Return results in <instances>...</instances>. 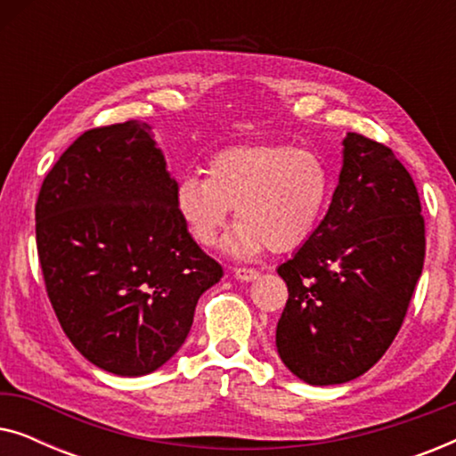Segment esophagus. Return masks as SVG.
Instances as JSON below:
<instances>
[{
    "mask_svg": "<svg viewBox=\"0 0 456 456\" xmlns=\"http://www.w3.org/2000/svg\"><path fill=\"white\" fill-rule=\"evenodd\" d=\"M234 278L240 280V282H253V280L259 278V272L253 270V267H234Z\"/></svg>",
    "mask_w": 456,
    "mask_h": 456,
    "instance_id": "obj_1",
    "label": "esophagus"
}]
</instances>
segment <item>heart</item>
<instances>
[{
  "instance_id": "b5f03b06",
  "label": "heart",
  "mask_w": 456,
  "mask_h": 456,
  "mask_svg": "<svg viewBox=\"0 0 456 456\" xmlns=\"http://www.w3.org/2000/svg\"><path fill=\"white\" fill-rule=\"evenodd\" d=\"M332 174L320 155L286 145H242L216 153L208 176L186 174L174 205L192 240L214 247L236 208L239 224L226 239L234 257L267 247L286 253L301 247L326 214Z\"/></svg>"
}]
</instances>
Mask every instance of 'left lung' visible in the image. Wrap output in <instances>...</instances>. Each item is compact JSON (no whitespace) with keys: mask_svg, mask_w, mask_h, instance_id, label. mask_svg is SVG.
Instances as JSON below:
<instances>
[{"mask_svg":"<svg viewBox=\"0 0 456 456\" xmlns=\"http://www.w3.org/2000/svg\"><path fill=\"white\" fill-rule=\"evenodd\" d=\"M426 257L415 183L392 149L346 133L328 214L278 267L289 301L278 320L282 363L311 386L363 376L403 326Z\"/></svg>","mask_w":456,"mask_h":456,"instance_id":"1","label":"left lung"}]
</instances>
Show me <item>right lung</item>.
<instances>
[{
  "label": "right lung",
  "mask_w": 456,
  "mask_h": 456,
  "mask_svg": "<svg viewBox=\"0 0 456 456\" xmlns=\"http://www.w3.org/2000/svg\"><path fill=\"white\" fill-rule=\"evenodd\" d=\"M176 184L151 126L128 120L80 134L37 199V251L61 330L116 376L167 363L199 297L224 276L180 220Z\"/></svg>",
  "instance_id": "1"
}]
</instances>
